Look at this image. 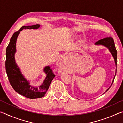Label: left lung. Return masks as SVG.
I'll list each match as a JSON object with an SVG mask.
<instances>
[{
  "label": "left lung",
  "instance_id": "1",
  "mask_svg": "<svg viewBox=\"0 0 123 123\" xmlns=\"http://www.w3.org/2000/svg\"><path fill=\"white\" fill-rule=\"evenodd\" d=\"M95 44L97 45H104V46L106 47V48H107L108 49H109V51H110V53H111L112 55V56H113L114 58L116 67H117V50H116L113 38L111 37H106V38L101 39H100V40H99L98 41H97V42H95ZM116 72H117V70H116L115 75H114V78L113 79V81H112V82L111 85L110 86L109 88H108L106 91L105 92H106L109 90V88L112 86V84H113V82L114 81V78H115L116 75Z\"/></svg>",
  "mask_w": 123,
  "mask_h": 123
}]
</instances>
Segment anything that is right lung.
Masks as SVG:
<instances>
[{
    "mask_svg": "<svg viewBox=\"0 0 123 123\" xmlns=\"http://www.w3.org/2000/svg\"><path fill=\"white\" fill-rule=\"evenodd\" d=\"M39 24L31 26H23L12 35L6 51L5 69L8 79L12 88L19 94L29 99H37L44 96L51 82L55 77L50 66L45 67L44 72L47 76L43 83L39 87H33L22 74L19 67L15 62L14 54L16 52V41L20 31L23 29H36Z\"/></svg>",
    "mask_w": 123,
    "mask_h": 123,
    "instance_id": "obj_1",
    "label": "right lung"
}]
</instances>
